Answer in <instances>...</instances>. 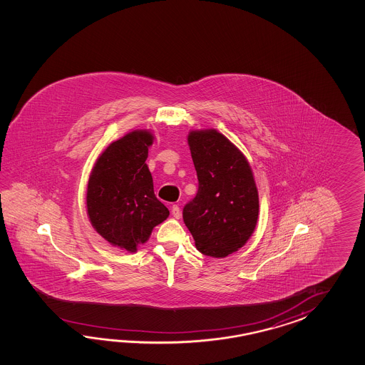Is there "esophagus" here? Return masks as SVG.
Masks as SVG:
<instances>
[{"label":"esophagus","instance_id":"34e87169","mask_svg":"<svg viewBox=\"0 0 365 365\" xmlns=\"http://www.w3.org/2000/svg\"><path fill=\"white\" fill-rule=\"evenodd\" d=\"M172 215H173V217H176V219L181 217V210H180L178 205H173V206H172Z\"/></svg>","mask_w":365,"mask_h":365}]
</instances>
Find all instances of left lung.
Returning a JSON list of instances; mask_svg holds the SVG:
<instances>
[{"label": "left lung", "instance_id": "left-lung-1", "mask_svg": "<svg viewBox=\"0 0 365 365\" xmlns=\"http://www.w3.org/2000/svg\"><path fill=\"white\" fill-rule=\"evenodd\" d=\"M187 145L198 192L184 207V223L202 255L225 258L242 248L256 228L253 172L240 150L215 129L190 130Z\"/></svg>", "mask_w": 365, "mask_h": 365}]
</instances>
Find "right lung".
Wrapping results in <instances>:
<instances>
[{
	"mask_svg": "<svg viewBox=\"0 0 365 365\" xmlns=\"http://www.w3.org/2000/svg\"><path fill=\"white\" fill-rule=\"evenodd\" d=\"M154 142L150 130H132L106 148L90 173L87 215L110 245L137 252L170 211L154 193L146 159Z\"/></svg>",
	"mask_w": 365,
	"mask_h": 365,
	"instance_id": "add662e5",
	"label": "right lung"
}]
</instances>
